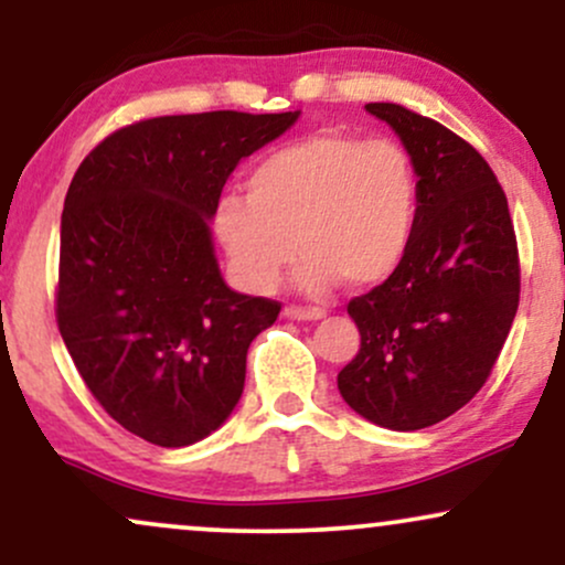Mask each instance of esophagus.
I'll return each instance as SVG.
<instances>
[{"mask_svg":"<svg viewBox=\"0 0 565 565\" xmlns=\"http://www.w3.org/2000/svg\"><path fill=\"white\" fill-rule=\"evenodd\" d=\"M284 316H287V319H295V321H319L327 313H323L321 308H300V305H287V308H284Z\"/></svg>","mask_w":565,"mask_h":565,"instance_id":"34e87169","label":"esophagus"}]
</instances>
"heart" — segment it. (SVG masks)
I'll use <instances>...</instances> for the list:
<instances>
[{
  "label": "heart",
  "instance_id": "obj_1",
  "mask_svg": "<svg viewBox=\"0 0 565 565\" xmlns=\"http://www.w3.org/2000/svg\"><path fill=\"white\" fill-rule=\"evenodd\" d=\"M417 220L419 174L406 146L327 129L257 161L246 196L217 201L212 228L242 287L274 289L300 244L297 281L323 291L340 278L374 287L393 276Z\"/></svg>",
  "mask_w": 565,
  "mask_h": 565
}]
</instances>
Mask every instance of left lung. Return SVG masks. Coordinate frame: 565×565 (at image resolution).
<instances>
[{
    "label": "left lung",
    "mask_w": 565,
    "mask_h": 565,
    "mask_svg": "<svg viewBox=\"0 0 565 565\" xmlns=\"http://www.w3.org/2000/svg\"><path fill=\"white\" fill-rule=\"evenodd\" d=\"M419 174V220L404 263L348 302L361 332L337 374L345 404L387 430H423L483 387L521 297L508 196L468 140L398 103H366Z\"/></svg>",
    "instance_id": "1"
}]
</instances>
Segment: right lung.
Listing matches in <instances>:
<instances>
[{"label":"right lung","instance_id":"right-lung-1","mask_svg":"<svg viewBox=\"0 0 565 565\" xmlns=\"http://www.w3.org/2000/svg\"><path fill=\"white\" fill-rule=\"evenodd\" d=\"M300 111L157 116L97 142L61 217L55 319L95 401L148 444L180 449L238 404L246 350L281 305L220 276L210 220L244 157Z\"/></svg>","mask_w":565,"mask_h":565}]
</instances>
